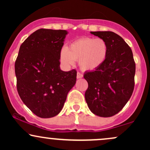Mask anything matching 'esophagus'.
I'll return each mask as SVG.
<instances>
[{
	"label": "esophagus",
	"mask_w": 150,
	"mask_h": 150,
	"mask_svg": "<svg viewBox=\"0 0 150 150\" xmlns=\"http://www.w3.org/2000/svg\"><path fill=\"white\" fill-rule=\"evenodd\" d=\"M82 77H83L82 74H81L80 73H77V79H81V78H82Z\"/></svg>",
	"instance_id": "obj_1"
}]
</instances>
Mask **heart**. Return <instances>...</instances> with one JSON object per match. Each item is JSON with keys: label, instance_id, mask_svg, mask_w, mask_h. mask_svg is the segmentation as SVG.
Segmentation results:
<instances>
[{"label": "heart", "instance_id": "heart-1", "mask_svg": "<svg viewBox=\"0 0 150 150\" xmlns=\"http://www.w3.org/2000/svg\"><path fill=\"white\" fill-rule=\"evenodd\" d=\"M109 48L101 38L83 37L74 41L61 50L60 61L65 67H70L78 61L83 71H95L101 68L107 59Z\"/></svg>", "mask_w": 150, "mask_h": 150}]
</instances>
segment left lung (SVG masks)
Returning a JSON list of instances; mask_svg holds the SVG:
<instances>
[{"label": "left lung", "instance_id": "8db88e82", "mask_svg": "<svg viewBox=\"0 0 150 150\" xmlns=\"http://www.w3.org/2000/svg\"><path fill=\"white\" fill-rule=\"evenodd\" d=\"M90 33L104 39L109 51L99 69L84 75L88 82L85 100L94 114L107 118L119 112L131 97L135 85V63L131 49L119 35L113 32Z\"/></svg>", "mask_w": 150, "mask_h": 150}]
</instances>
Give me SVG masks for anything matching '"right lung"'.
Instances as JSON below:
<instances>
[{
  "label": "right lung",
  "instance_id": "1",
  "mask_svg": "<svg viewBox=\"0 0 150 150\" xmlns=\"http://www.w3.org/2000/svg\"><path fill=\"white\" fill-rule=\"evenodd\" d=\"M68 34L66 30L40 29L19 50L15 64L18 94L40 118H52L61 112L76 82V70L60 68V53Z\"/></svg>",
  "mask_w": 150,
  "mask_h": 150
}]
</instances>
